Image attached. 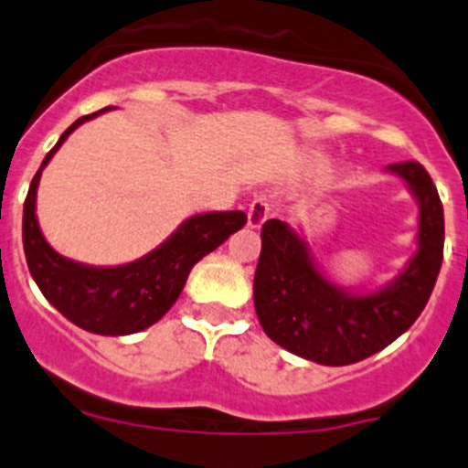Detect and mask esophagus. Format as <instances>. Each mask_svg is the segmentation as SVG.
Segmentation results:
<instances>
[{
    "label": "esophagus",
    "instance_id": "1",
    "mask_svg": "<svg viewBox=\"0 0 468 468\" xmlns=\"http://www.w3.org/2000/svg\"><path fill=\"white\" fill-rule=\"evenodd\" d=\"M269 218H271V204H269L264 197H255V199L249 204V213H247L249 229H260V226H262Z\"/></svg>",
    "mask_w": 468,
    "mask_h": 468
}]
</instances>
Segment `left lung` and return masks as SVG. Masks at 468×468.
<instances>
[{"label":"left lung","instance_id":"1","mask_svg":"<svg viewBox=\"0 0 468 468\" xmlns=\"http://www.w3.org/2000/svg\"><path fill=\"white\" fill-rule=\"evenodd\" d=\"M420 206L417 250L390 282L343 287L314 258L303 229L269 219L253 280L264 334L296 356L321 366H350L381 352L417 321L429 303L444 255V208L417 161L388 165Z\"/></svg>","mask_w":468,"mask_h":468}]
</instances>
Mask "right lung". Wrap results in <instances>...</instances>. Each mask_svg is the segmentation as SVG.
Listing matches in <instances>:
<instances>
[{
  "label": "right lung",
  "instance_id": "add662e5",
  "mask_svg": "<svg viewBox=\"0 0 468 468\" xmlns=\"http://www.w3.org/2000/svg\"><path fill=\"white\" fill-rule=\"evenodd\" d=\"M112 110L116 107L78 118L44 156L24 201L22 242L28 271L39 292L67 321L101 336H127L144 332L170 312L195 264L238 233L247 224V215L242 210L190 215L144 258L114 267H96L58 253L47 242L37 221L39 176L73 130Z\"/></svg>",
  "mask_w": 468,
  "mask_h": 468
}]
</instances>
